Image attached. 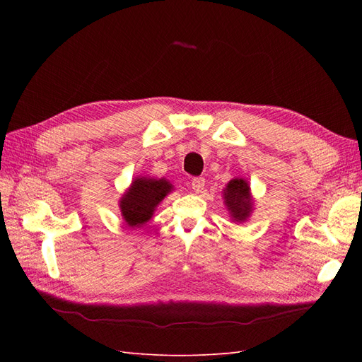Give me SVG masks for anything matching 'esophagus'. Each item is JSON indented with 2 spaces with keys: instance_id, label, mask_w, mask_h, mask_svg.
<instances>
[{
  "instance_id": "esophagus-1",
  "label": "esophagus",
  "mask_w": 362,
  "mask_h": 362,
  "mask_svg": "<svg viewBox=\"0 0 362 362\" xmlns=\"http://www.w3.org/2000/svg\"><path fill=\"white\" fill-rule=\"evenodd\" d=\"M204 185H205V180L202 177H196L192 180V189L196 193H201L204 190Z\"/></svg>"
}]
</instances>
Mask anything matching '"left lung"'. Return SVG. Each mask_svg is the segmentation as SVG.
Masks as SVG:
<instances>
[{
	"label": "left lung",
	"instance_id": "8db88e82",
	"mask_svg": "<svg viewBox=\"0 0 362 362\" xmlns=\"http://www.w3.org/2000/svg\"><path fill=\"white\" fill-rule=\"evenodd\" d=\"M225 202L228 205V210L231 211L234 221L243 222L250 213V192L249 185L245 180L235 178L228 182L225 189Z\"/></svg>",
	"mask_w": 362,
	"mask_h": 362
}]
</instances>
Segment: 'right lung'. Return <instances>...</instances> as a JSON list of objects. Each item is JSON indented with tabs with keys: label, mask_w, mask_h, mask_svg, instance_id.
I'll use <instances>...</instances> for the list:
<instances>
[{
	"label": "right lung",
	"mask_w": 362,
	"mask_h": 362,
	"mask_svg": "<svg viewBox=\"0 0 362 362\" xmlns=\"http://www.w3.org/2000/svg\"><path fill=\"white\" fill-rule=\"evenodd\" d=\"M170 190L172 185L166 180H134L127 194L120 199V211L128 226L136 228L146 223L156 206Z\"/></svg>",
	"instance_id": "add662e5"
}]
</instances>
